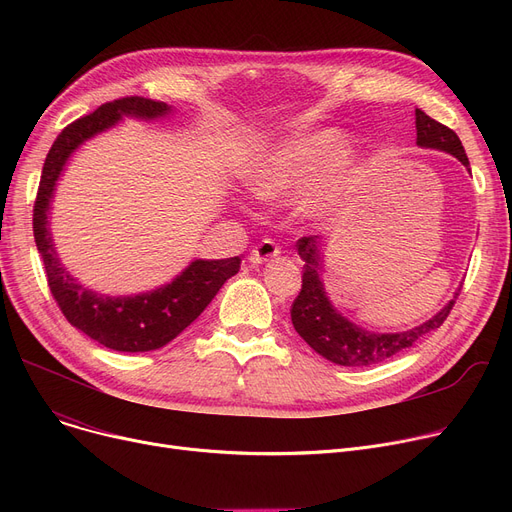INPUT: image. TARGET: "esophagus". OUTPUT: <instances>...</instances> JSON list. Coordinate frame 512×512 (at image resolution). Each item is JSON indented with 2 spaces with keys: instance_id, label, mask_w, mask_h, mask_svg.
Listing matches in <instances>:
<instances>
[{
  "instance_id": "1",
  "label": "esophagus",
  "mask_w": 512,
  "mask_h": 512,
  "mask_svg": "<svg viewBox=\"0 0 512 512\" xmlns=\"http://www.w3.org/2000/svg\"><path fill=\"white\" fill-rule=\"evenodd\" d=\"M278 253H280L278 242H274L272 238H263L257 247H253L249 259H251L253 265H259V263H263V261H267V259L276 257Z\"/></svg>"
}]
</instances>
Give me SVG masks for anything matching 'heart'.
<instances>
[{"instance_id":"heart-1","label":"heart","mask_w":512,"mask_h":512,"mask_svg":"<svg viewBox=\"0 0 512 512\" xmlns=\"http://www.w3.org/2000/svg\"><path fill=\"white\" fill-rule=\"evenodd\" d=\"M342 149L344 137L338 130L305 134L267 155L251 174V188L265 199L297 197L311 191L332 172L330 180L317 188L311 203L317 211L336 209L363 174L361 159L357 155L340 158Z\"/></svg>"}]
</instances>
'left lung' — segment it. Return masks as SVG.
<instances>
[{
	"label": "left lung",
	"instance_id": "8db88e82",
	"mask_svg": "<svg viewBox=\"0 0 512 512\" xmlns=\"http://www.w3.org/2000/svg\"><path fill=\"white\" fill-rule=\"evenodd\" d=\"M415 128H417V145L432 147L446 151L461 161L465 168H469V159L463 149L461 139L456 132L434 118H429L423 110H415ZM319 240L317 236H303L297 242L299 255L303 257V284L299 297L294 299L290 307L292 326L299 332V336L313 348L315 353L326 357L328 361L344 367H367L382 363L394 355H398L405 348L413 346L425 334L438 330L448 313L452 311L456 297L425 324L419 328L400 332V334H375L367 332L351 321L344 319L328 301L324 284L319 280L321 263H319Z\"/></svg>",
	"mask_w": 512,
	"mask_h": 512
}]
</instances>
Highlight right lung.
<instances>
[{"instance_id":"add662e5","label":"right lung","mask_w":512,"mask_h":512,"mask_svg":"<svg viewBox=\"0 0 512 512\" xmlns=\"http://www.w3.org/2000/svg\"><path fill=\"white\" fill-rule=\"evenodd\" d=\"M170 107L164 101L147 97H120L99 105L89 116L68 124L58 139L53 141L39 180V191L33 207V232L41 253L47 286L56 299L60 311L74 328L85 332L95 342L122 353L155 351L174 340L184 328L203 313V309L218 294L222 284L238 274L240 259L193 261L168 286L149 294L126 299L99 297V294L78 286L53 253L51 236L47 230V207L68 155L93 134L105 130L120 120L122 114L139 118L164 116Z\"/></svg>"}]
</instances>
